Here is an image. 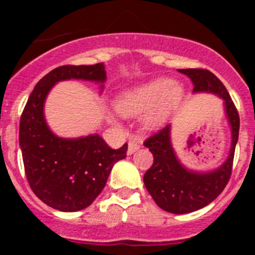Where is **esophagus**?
Instances as JSON below:
<instances>
[{"instance_id": "1", "label": "esophagus", "mask_w": 255, "mask_h": 255, "mask_svg": "<svg viewBox=\"0 0 255 255\" xmlns=\"http://www.w3.org/2000/svg\"><path fill=\"white\" fill-rule=\"evenodd\" d=\"M140 139L138 138H131L129 141V147H128V154H132L134 152H136V150L140 148Z\"/></svg>"}]
</instances>
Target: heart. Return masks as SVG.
Returning a JSON list of instances; mask_svg holds the SVG:
<instances>
[{"label": "heart", "instance_id": "1", "mask_svg": "<svg viewBox=\"0 0 255 255\" xmlns=\"http://www.w3.org/2000/svg\"><path fill=\"white\" fill-rule=\"evenodd\" d=\"M181 97L182 88L179 84L159 78L125 92L117 101V108L125 116H138L149 112L145 117V125L157 128L170 116Z\"/></svg>", "mask_w": 255, "mask_h": 255}]
</instances>
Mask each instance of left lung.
<instances>
[{
  "label": "left lung",
  "instance_id": "8db88e82",
  "mask_svg": "<svg viewBox=\"0 0 255 255\" xmlns=\"http://www.w3.org/2000/svg\"><path fill=\"white\" fill-rule=\"evenodd\" d=\"M194 84V92L215 93L225 101L226 114L233 130V144L229 158L218 170L209 173H195L184 168L171 147L170 125L164 126L144 145L153 154V164L144 173V184L157 206L163 211L184 215L208 206L226 188L231 177L236 141L239 138L240 117L226 87L220 79L206 69H180Z\"/></svg>",
  "mask_w": 255,
  "mask_h": 255
}]
</instances>
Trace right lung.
I'll return each instance as SVG.
<instances>
[{
    "label": "right lung",
    "instance_id": "add662e5",
    "mask_svg": "<svg viewBox=\"0 0 255 255\" xmlns=\"http://www.w3.org/2000/svg\"><path fill=\"white\" fill-rule=\"evenodd\" d=\"M67 79L105 82L103 64L64 65L40 79L20 117L19 143L31 190L43 203L62 212L91 206L107 182L112 166L126 157L128 144L112 149L100 135L57 138L46 125L43 103L55 83Z\"/></svg>",
    "mask_w": 255,
    "mask_h": 255
}]
</instances>
